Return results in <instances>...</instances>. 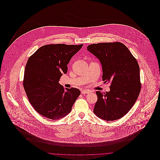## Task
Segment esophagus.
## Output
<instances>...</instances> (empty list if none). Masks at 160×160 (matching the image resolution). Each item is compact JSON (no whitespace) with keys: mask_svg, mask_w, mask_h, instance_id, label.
I'll list each match as a JSON object with an SVG mask.
<instances>
[{"mask_svg":"<svg viewBox=\"0 0 160 160\" xmlns=\"http://www.w3.org/2000/svg\"><path fill=\"white\" fill-rule=\"evenodd\" d=\"M89 92V91L88 90H86V89H83L81 91V93L82 94H86V93H88Z\"/></svg>","mask_w":160,"mask_h":160,"instance_id":"esophagus-1","label":"esophagus"}]
</instances>
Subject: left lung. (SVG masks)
<instances>
[{"label": "left lung", "mask_w": 160, "mask_h": 160, "mask_svg": "<svg viewBox=\"0 0 160 160\" xmlns=\"http://www.w3.org/2000/svg\"><path fill=\"white\" fill-rule=\"evenodd\" d=\"M87 49L99 60L104 83L111 84L110 91L96 92L93 113L107 121L120 119L134 105L140 91L137 60L126 46L118 42L91 44Z\"/></svg>", "instance_id": "8db88e82"}]
</instances>
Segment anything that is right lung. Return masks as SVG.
I'll use <instances>...</instances> for the list:
<instances>
[{
  "instance_id": "obj_1",
  "label": "right lung",
  "mask_w": 160,
  "mask_h": 160,
  "mask_svg": "<svg viewBox=\"0 0 160 160\" xmlns=\"http://www.w3.org/2000/svg\"><path fill=\"white\" fill-rule=\"evenodd\" d=\"M83 46L50 44L40 47L26 65L23 86L35 110L48 119L57 120L68 114L81 92L64 89L59 83L67 73L70 60Z\"/></svg>"
}]
</instances>
